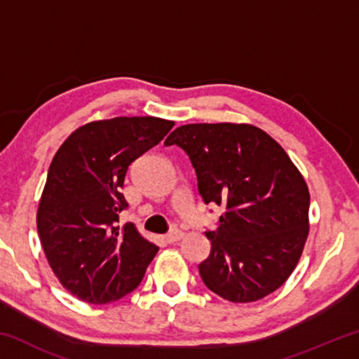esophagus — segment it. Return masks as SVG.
Here are the masks:
<instances>
[{"mask_svg": "<svg viewBox=\"0 0 359 359\" xmlns=\"http://www.w3.org/2000/svg\"><path fill=\"white\" fill-rule=\"evenodd\" d=\"M184 238V233H182L180 229H171L168 234H165V241L169 242V244H172V242H177Z\"/></svg>", "mask_w": 359, "mask_h": 359, "instance_id": "esophagus-1", "label": "esophagus"}]
</instances>
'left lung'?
<instances>
[{"label": "left lung", "mask_w": 359, "mask_h": 359, "mask_svg": "<svg viewBox=\"0 0 359 359\" xmlns=\"http://www.w3.org/2000/svg\"><path fill=\"white\" fill-rule=\"evenodd\" d=\"M190 158L203 201L224 209L205 231L210 253L199 274L231 302H253L280 288L309 234L311 194L280 145L253 125L191 123L165 145Z\"/></svg>", "instance_id": "8db88e82"}]
</instances>
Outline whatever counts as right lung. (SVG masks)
Masks as SVG:
<instances>
[{"label": "right lung", "mask_w": 359, "mask_h": 359, "mask_svg": "<svg viewBox=\"0 0 359 359\" xmlns=\"http://www.w3.org/2000/svg\"><path fill=\"white\" fill-rule=\"evenodd\" d=\"M174 121L115 117L81 126L48 168L38 233L60 283L81 301L106 304L137 288L158 247L133 223L121 188L130 165L161 141Z\"/></svg>", "instance_id": "add662e5"}]
</instances>
